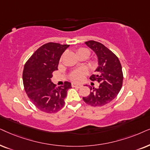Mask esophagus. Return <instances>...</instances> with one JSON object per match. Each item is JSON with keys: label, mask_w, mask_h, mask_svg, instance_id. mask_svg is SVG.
<instances>
[{"label": "esophagus", "mask_w": 150, "mask_h": 150, "mask_svg": "<svg viewBox=\"0 0 150 150\" xmlns=\"http://www.w3.org/2000/svg\"><path fill=\"white\" fill-rule=\"evenodd\" d=\"M72 86L76 88H81L82 87V84H81V83H72Z\"/></svg>", "instance_id": "esophagus-1"}]
</instances>
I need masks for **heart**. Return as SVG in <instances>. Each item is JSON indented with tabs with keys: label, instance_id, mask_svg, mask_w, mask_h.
Here are the masks:
<instances>
[{
	"label": "heart",
	"instance_id": "1",
	"mask_svg": "<svg viewBox=\"0 0 150 150\" xmlns=\"http://www.w3.org/2000/svg\"><path fill=\"white\" fill-rule=\"evenodd\" d=\"M77 54L78 55L81 54H87L89 56L90 52L88 49L85 48H80L77 50ZM87 71L85 69H79L73 71L70 74V79L73 81H81L84 78L85 75H86Z\"/></svg>",
	"mask_w": 150,
	"mask_h": 150
}]
</instances>
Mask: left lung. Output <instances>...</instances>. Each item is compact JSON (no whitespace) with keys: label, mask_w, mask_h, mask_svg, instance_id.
I'll return each mask as SVG.
<instances>
[{"label":"left lung","mask_w":150,"mask_h":150,"mask_svg":"<svg viewBox=\"0 0 150 150\" xmlns=\"http://www.w3.org/2000/svg\"><path fill=\"white\" fill-rule=\"evenodd\" d=\"M86 45L93 50L98 58L97 74L90 79L100 83L97 88L91 87V93L83 100L92 106H102L117 97L122 87L123 75L120 61L117 55L98 42L90 40Z\"/></svg>","instance_id":"8db88e82"}]
</instances>
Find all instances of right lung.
<instances>
[{"instance_id": "right-lung-1", "label": "right lung", "mask_w": 150, "mask_h": 150, "mask_svg": "<svg viewBox=\"0 0 150 150\" xmlns=\"http://www.w3.org/2000/svg\"><path fill=\"white\" fill-rule=\"evenodd\" d=\"M69 45L49 42L41 46L24 67L23 80L28 97L37 108L47 113L59 111L64 105V99L71 83L65 81L56 86L51 82L53 71H57L61 55Z\"/></svg>"}]
</instances>
